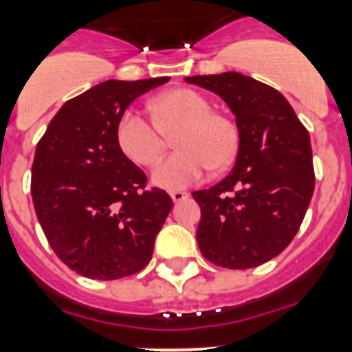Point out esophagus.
I'll use <instances>...</instances> for the list:
<instances>
[{
    "label": "esophagus",
    "instance_id": "34e87169",
    "mask_svg": "<svg viewBox=\"0 0 352 352\" xmlns=\"http://www.w3.org/2000/svg\"><path fill=\"white\" fill-rule=\"evenodd\" d=\"M170 196H172L173 202H180L189 197V192H186V190H173V192H170Z\"/></svg>",
    "mask_w": 352,
    "mask_h": 352
}]
</instances>
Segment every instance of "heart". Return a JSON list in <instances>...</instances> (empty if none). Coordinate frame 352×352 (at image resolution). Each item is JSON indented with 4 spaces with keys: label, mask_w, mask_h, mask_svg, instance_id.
I'll list each match as a JSON object with an SVG mask.
<instances>
[{
    "label": "heart",
    "mask_w": 352,
    "mask_h": 352,
    "mask_svg": "<svg viewBox=\"0 0 352 352\" xmlns=\"http://www.w3.org/2000/svg\"><path fill=\"white\" fill-rule=\"evenodd\" d=\"M153 120L134 109L120 116L116 127L117 144L136 165L151 168L162 160L173 132L177 153L153 172V184L166 190H180L204 179L211 170L232 163L239 151L236 124L228 116L214 112L211 102L196 90L175 88L153 98Z\"/></svg>",
    "instance_id": "b5f03b06"
}]
</instances>
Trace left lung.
<instances>
[{
  "label": "left lung",
  "instance_id": "8db88e82",
  "mask_svg": "<svg viewBox=\"0 0 352 352\" xmlns=\"http://www.w3.org/2000/svg\"><path fill=\"white\" fill-rule=\"evenodd\" d=\"M228 104L239 127V156L230 175L192 197L201 208L197 243L204 258L226 269L271 261L300 230L315 172L308 131L289 102L240 73L186 78Z\"/></svg>",
  "mask_w": 352,
  "mask_h": 352
}]
</instances>
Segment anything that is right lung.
<instances>
[{
  "label": "right lung",
  "instance_id": "obj_1",
  "mask_svg": "<svg viewBox=\"0 0 352 352\" xmlns=\"http://www.w3.org/2000/svg\"><path fill=\"white\" fill-rule=\"evenodd\" d=\"M170 78L109 80L67 100L35 148L30 192L54 254L76 274L120 279L146 267L173 202L117 144L131 102Z\"/></svg>",
  "mask_w": 352,
  "mask_h": 352
}]
</instances>
